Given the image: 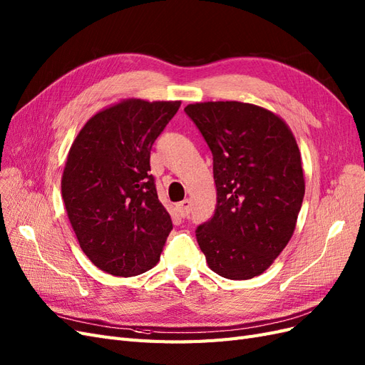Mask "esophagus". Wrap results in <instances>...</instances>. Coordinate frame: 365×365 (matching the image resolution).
Instances as JSON below:
<instances>
[{
  "label": "esophagus",
  "instance_id": "esophagus-1",
  "mask_svg": "<svg viewBox=\"0 0 365 365\" xmlns=\"http://www.w3.org/2000/svg\"><path fill=\"white\" fill-rule=\"evenodd\" d=\"M176 212H178V215L181 217H187L190 215L192 212V202L189 200H184L182 202H180L178 205H176Z\"/></svg>",
  "mask_w": 365,
  "mask_h": 365
}]
</instances>
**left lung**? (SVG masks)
Returning a JSON list of instances; mask_svg holds the SVG:
<instances>
[{
  "label": "left lung",
  "mask_w": 365,
  "mask_h": 365,
  "mask_svg": "<svg viewBox=\"0 0 365 365\" xmlns=\"http://www.w3.org/2000/svg\"><path fill=\"white\" fill-rule=\"evenodd\" d=\"M213 155L215 215L196 240L216 274L248 280L288 245L304 196L300 150L284 121L240 102L187 105Z\"/></svg>",
  "instance_id": "obj_1"
}]
</instances>
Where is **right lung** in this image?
<instances>
[{
    "label": "right lung",
    "instance_id": "obj_1",
    "mask_svg": "<svg viewBox=\"0 0 365 365\" xmlns=\"http://www.w3.org/2000/svg\"><path fill=\"white\" fill-rule=\"evenodd\" d=\"M181 102L130 98L86 121L70 149L62 197L97 268L132 277L155 267L172 219L158 200L150 150Z\"/></svg>",
    "mask_w": 365,
    "mask_h": 365
}]
</instances>
